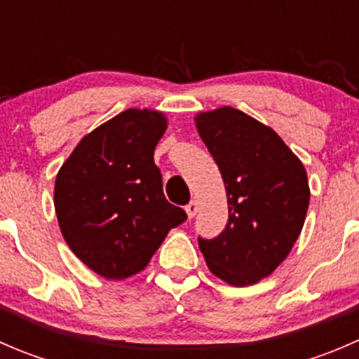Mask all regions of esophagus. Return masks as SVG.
Masks as SVG:
<instances>
[{
  "instance_id": "obj_1",
  "label": "esophagus",
  "mask_w": 359,
  "mask_h": 359,
  "mask_svg": "<svg viewBox=\"0 0 359 359\" xmlns=\"http://www.w3.org/2000/svg\"><path fill=\"white\" fill-rule=\"evenodd\" d=\"M198 210H200V206H198L196 200H193L189 203V205H186V213H187V217H189V219H193V217L196 215Z\"/></svg>"
}]
</instances>
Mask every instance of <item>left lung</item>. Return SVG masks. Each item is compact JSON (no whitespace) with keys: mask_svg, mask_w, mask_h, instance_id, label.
I'll list each match as a JSON object with an SVG mask.
<instances>
[{"mask_svg":"<svg viewBox=\"0 0 359 359\" xmlns=\"http://www.w3.org/2000/svg\"><path fill=\"white\" fill-rule=\"evenodd\" d=\"M200 137L227 191L229 220L213 240L198 236L206 266L233 287L269 276L290 253L309 206L300 159L274 130L233 109L201 112Z\"/></svg>","mask_w":359,"mask_h":359,"instance_id":"obj_1","label":"left lung"}]
</instances>
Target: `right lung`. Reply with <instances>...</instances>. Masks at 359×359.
<instances>
[{
	"mask_svg": "<svg viewBox=\"0 0 359 359\" xmlns=\"http://www.w3.org/2000/svg\"><path fill=\"white\" fill-rule=\"evenodd\" d=\"M165 130L158 111L119 112L83 137L57 173L53 196L64 240L107 280L140 273L168 231L187 219L166 201L154 165Z\"/></svg>",
	"mask_w": 359,
	"mask_h": 359,
	"instance_id": "1",
	"label": "right lung"
}]
</instances>
